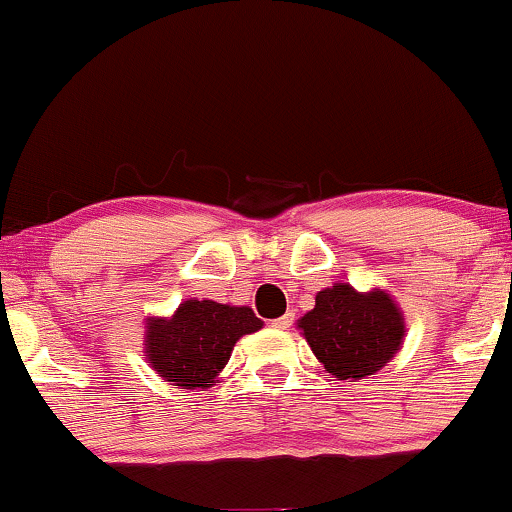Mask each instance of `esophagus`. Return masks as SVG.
Returning <instances> with one entry per match:
<instances>
[{
    "mask_svg": "<svg viewBox=\"0 0 512 512\" xmlns=\"http://www.w3.org/2000/svg\"><path fill=\"white\" fill-rule=\"evenodd\" d=\"M274 327H279V330H289V327L293 325V313H286L281 317H276V320L272 322Z\"/></svg>",
    "mask_w": 512,
    "mask_h": 512,
    "instance_id": "34e87169",
    "label": "esophagus"
}]
</instances>
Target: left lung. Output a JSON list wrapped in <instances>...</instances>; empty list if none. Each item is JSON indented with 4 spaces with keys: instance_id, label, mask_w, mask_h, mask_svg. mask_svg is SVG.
<instances>
[{
    "instance_id": "8db88e82",
    "label": "left lung",
    "mask_w": 512,
    "mask_h": 512,
    "mask_svg": "<svg viewBox=\"0 0 512 512\" xmlns=\"http://www.w3.org/2000/svg\"><path fill=\"white\" fill-rule=\"evenodd\" d=\"M298 327L320 363L342 380L378 373L404 337L402 313L387 293H358L346 284L317 293Z\"/></svg>"
}]
</instances>
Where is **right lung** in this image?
Returning a JSON list of instances; mask_svg holds the SVG:
<instances>
[{"label": "right lung", "mask_w": 512, "mask_h": 512, "mask_svg": "<svg viewBox=\"0 0 512 512\" xmlns=\"http://www.w3.org/2000/svg\"><path fill=\"white\" fill-rule=\"evenodd\" d=\"M262 320L248 305L185 301L170 320L146 327V356L168 383L195 390L214 383L243 334L257 332Z\"/></svg>", "instance_id": "right-lung-1"}]
</instances>
